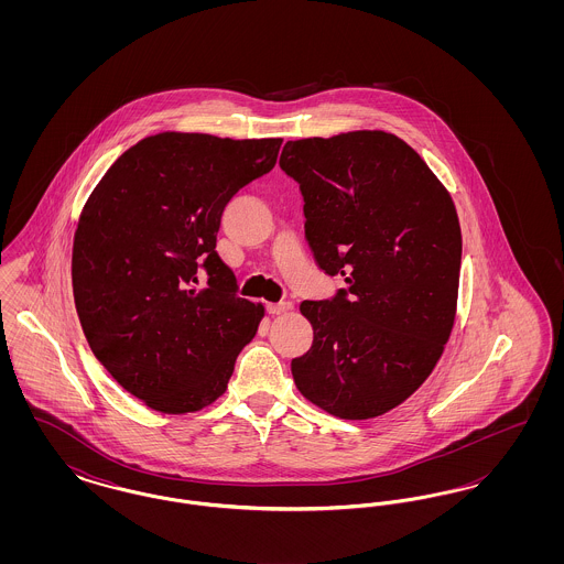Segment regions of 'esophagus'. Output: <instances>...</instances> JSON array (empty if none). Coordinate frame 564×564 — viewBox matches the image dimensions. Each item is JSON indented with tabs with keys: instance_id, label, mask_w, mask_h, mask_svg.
I'll return each instance as SVG.
<instances>
[{
	"instance_id": "obj_1",
	"label": "esophagus",
	"mask_w": 564,
	"mask_h": 564,
	"mask_svg": "<svg viewBox=\"0 0 564 564\" xmlns=\"http://www.w3.org/2000/svg\"><path fill=\"white\" fill-rule=\"evenodd\" d=\"M294 308V304L292 302H270L267 304V311H269V315H283V313H288V311H292Z\"/></svg>"
}]
</instances>
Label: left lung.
<instances>
[{"label": "left lung", "instance_id": "left-lung-1", "mask_svg": "<svg viewBox=\"0 0 564 564\" xmlns=\"http://www.w3.org/2000/svg\"><path fill=\"white\" fill-rule=\"evenodd\" d=\"M281 169L304 196L306 239L349 290L300 304L313 345L297 391L332 416L375 419L440 361L456 317L460 226L451 192L403 139L349 131L288 141Z\"/></svg>", "mask_w": 564, "mask_h": 564}]
</instances>
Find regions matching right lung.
<instances>
[{
  "mask_svg": "<svg viewBox=\"0 0 564 564\" xmlns=\"http://www.w3.org/2000/svg\"><path fill=\"white\" fill-rule=\"evenodd\" d=\"M283 139L164 131L113 162L82 209L72 285L84 336L116 382L162 414L226 393L264 317L215 251L224 207ZM210 279L198 291L197 269Z\"/></svg>",
  "mask_w": 564,
  "mask_h": 564,
  "instance_id": "obj_1",
  "label": "right lung"
}]
</instances>
